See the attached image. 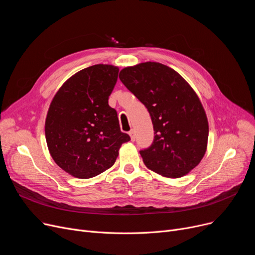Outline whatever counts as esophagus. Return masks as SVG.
<instances>
[{
    "label": "esophagus",
    "instance_id": "obj_1",
    "mask_svg": "<svg viewBox=\"0 0 255 255\" xmlns=\"http://www.w3.org/2000/svg\"><path fill=\"white\" fill-rule=\"evenodd\" d=\"M129 135H130L132 141L135 140V131H134V130H133V129L130 130V131H129Z\"/></svg>",
    "mask_w": 255,
    "mask_h": 255
}]
</instances>
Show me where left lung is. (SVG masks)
<instances>
[{
	"label": "left lung",
	"mask_w": 255,
	"mask_h": 255,
	"mask_svg": "<svg viewBox=\"0 0 255 255\" xmlns=\"http://www.w3.org/2000/svg\"><path fill=\"white\" fill-rule=\"evenodd\" d=\"M119 77L152 119L153 143L139 152L145 166L166 178L187 175L205 156L209 136L194 90L177 71L156 62L126 67Z\"/></svg>",
	"instance_id": "1"
}]
</instances>
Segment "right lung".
<instances>
[{
	"mask_svg": "<svg viewBox=\"0 0 255 255\" xmlns=\"http://www.w3.org/2000/svg\"><path fill=\"white\" fill-rule=\"evenodd\" d=\"M119 68L98 64L67 79L53 97L45 120V137L55 162L78 179L96 177L114 165L130 136L120 129L109 97Z\"/></svg>",
	"mask_w": 255,
	"mask_h": 255,
	"instance_id": "add662e5",
	"label": "right lung"
}]
</instances>
